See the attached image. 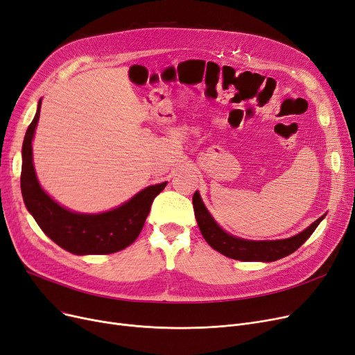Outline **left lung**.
<instances>
[{
  "label": "left lung",
  "instance_id": "1",
  "mask_svg": "<svg viewBox=\"0 0 355 355\" xmlns=\"http://www.w3.org/2000/svg\"><path fill=\"white\" fill-rule=\"evenodd\" d=\"M193 206L200 232L213 250L232 259L259 261V263H271L295 252L315 232L318 225L327 216H320L318 220L295 236L275 241H251L230 235L222 229L205 206L198 191L193 196Z\"/></svg>",
  "mask_w": 355,
  "mask_h": 355
}]
</instances>
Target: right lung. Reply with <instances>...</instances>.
Here are the masks:
<instances>
[{
	"label": "right lung",
	"instance_id": "add662e5",
	"mask_svg": "<svg viewBox=\"0 0 355 355\" xmlns=\"http://www.w3.org/2000/svg\"><path fill=\"white\" fill-rule=\"evenodd\" d=\"M40 105L42 98L37 103L35 119L26 132L21 149L20 184L28 213L46 235L71 254L103 255L125 250L139 236L153 198L165 189L166 181L149 186L119 207L101 213H80L60 206L42 189L33 165L32 142Z\"/></svg>",
	"mask_w": 355,
	"mask_h": 355
}]
</instances>
